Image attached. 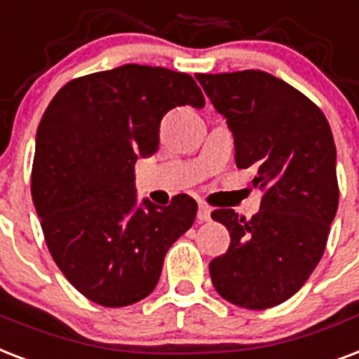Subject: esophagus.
<instances>
[{
  "instance_id": "34e87169",
  "label": "esophagus",
  "mask_w": 359,
  "mask_h": 359,
  "mask_svg": "<svg viewBox=\"0 0 359 359\" xmlns=\"http://www.w3.org/2000/svg\"><path fill=\"white\" fill-rule=\"evenodd\" d=\"M196 217H198L200 223H205V221H210V219H211V210H210V208H208V205L200 204L198 205V215H196Z\"/></svg>"
}]
</instances>
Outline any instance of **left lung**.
Masks as SVG:
<instances>
[{"label":"left lung","instance_id":"8db88e82","mask_svg":"<svg viewBox=\"0 0 359 359\" xmlns=\"http://www.w3.org/2000/svg\"><path fill=\"white\" fill-rule=\"evenodd\" d=\"M234 136L238 168H257L260 210L211 217L230 232L229 251L210 262L224 299L268 309L298 292L326 249L339 204L335 142L320 108L264 71L196 74Z\"/></svg>","mask_w":359,"mask_h":359}]
</instances>
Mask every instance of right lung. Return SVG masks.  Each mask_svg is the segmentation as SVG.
<instances>
[{"label":"right lung","mask_w":359,"mask_h":359,"mask_svg":"<svg viewBox=\"0 0 359 359\" xmlns=\"http://www.w3.org/2000/svg\"><path fill=\"white\" fill-rule=\"evenodd\" d=\"M185 104H205L193 76L130 63L71 80L39 123L32 196L44 240L95 304L125 307L154 292L166 251L193 226L191 196L161 208L138 202L135 187V163L159 148L163 116Z\"/></svg>","instance_id":"1"}]
</instances>
